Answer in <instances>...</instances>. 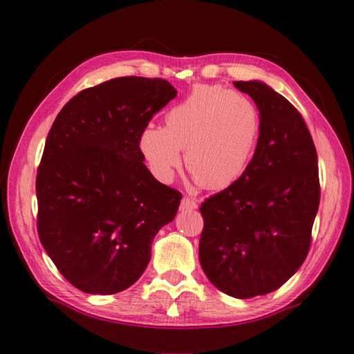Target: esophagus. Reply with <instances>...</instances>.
Masks as SVG:
<instances>
[{"label": "esophagus", "mask_w": 354, "mask_h": 354, "mask_svg": "<svg viewBox=\"0 0 354 354\" xmlns=\"http://www.w3.org/2000/svg\"><path fill=\"white\" fill-rule=\"evenodd\" d=\"M198 207V204H196V201L194 199H192V198H184L183 201H181V209H194Z\"/></svg>", "instance_id": "34e87169"}]
</instances>
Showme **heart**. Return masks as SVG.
I'll return each instance as SVG.
<instances>
[{"label":"heart","mask_w":354,"mask_h":354,"mask_svg":"<svg viewBox=\"0 0 354 354\" xmlns=\"http://www.w3.org/2000/svg\"><path fill=\"white\" fill-rule=\"evenodd\" d=\"M260 135V114L248 97L219 85H199L167 111L164 127L149 124L138 146L153 175L170 183L181 165L209 190L243 175Z\"/></svg>","instance_id":"obj_1"}]
</instances>
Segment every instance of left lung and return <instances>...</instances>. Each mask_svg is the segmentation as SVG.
<instances>
[{"instance_id": "left-lung-1", "label": "left lung", "mask_w": 354, "mask_h": 354, "mask_svg": "<svg viewBox=\"0 0 354 354\" xmlns=\"http://www.w3.org/2000/svg\"><path fill=\"white\" fill-rule=\"evenodd\" d=\"M234 86L257 104L260 135L243 175L201 205L199 261L217 289L245 299L277 290L303 265L321 192L297 108L260 80Z\"/></svg>"}]
</instances>
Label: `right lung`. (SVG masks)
Here are the masks:
<instances>
[{"instance_id":"right-lung-1","label":"right lung","mask_w":354,"mask_h":354,"mask_svg":"<svg viewBox=\"0 0 354 354\" xmlns=\"http://www.w3.org/2000/svg\"><path fill=\"white\" fill-rule=\"evenodd\" d=\"M176 97L164 79L117 77L84 89L59 112L36 176L37 234L74 288L112 295L150 261L181 193L156 181L140 133Z\"/></svg>"}]
</instances>
